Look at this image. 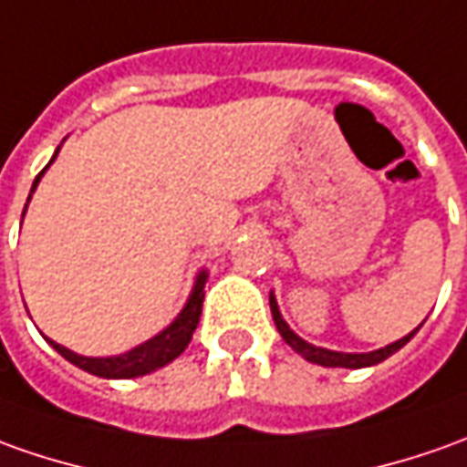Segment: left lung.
Here are the masks:
<instances>
[{"label":"left lung","mask_w":467,"mask_h":467,"mask_svg":"<svg viewBox=\"0 0 467 467\" xmlns=\"http://www.w3.org/2000/svg\"><path fill=\"white\" fill-rule=\"evenodd\" d=\"M271 314H274V322L278 327V332H281V337L286 342L288 348L294 350V353H299L301 358H306L309 363H317V366H325V368H368V366H376L380 360H386L389 355H393L396 350H401L404 345H407L417 332H420V327L414 329V332H409L407 337H401V340L391 342V345H386V348H380V350H373V353H335V350H327V348H317L312 342L301 340L299 335L291 329V327L284 322V317L278 312V304H275V296L271 294Z\"/></svg>","instance_id":"left-lung-1"}]
</instances>
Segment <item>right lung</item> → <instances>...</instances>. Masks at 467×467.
Listing matches in <instances>:
<instances>
[{
  "label": "right lung",
  "instance_id": "right-lung-1",
  "mask_svg": "<svg viewBox=\"0 0 467 467\" xmlns=\"http://www.w3.org/2000/svg\"><path fill=\"white\" fill-rule=\"evenodd\" d=\"M56 155H58V150H56ZM56 155L50 158V163L56 161ZM50 163H47V166H50ZM43 173H46V171H40V173L35 176L33 192ZM27 202H30V199H27ZM25 209H27V204H25ZM204 284H207V271H202V274L196 275L192 296L186 301V306L181 309L179 317H176L163 332H158L153 340L142 342L138 348H132L130 353L114 355V358H87V355L71 353L68 348H63L58 342H50L68 363H74L76 368L87 370L91 376H99V379H138V376H145V373H153L158 368L168 366L171 360H176V358L186 350V345L192 342L193 329H196L199 317H202Z\"/></svg>",
  "mask_w": 467,
  "mask_h": 467
}]
</instances>
